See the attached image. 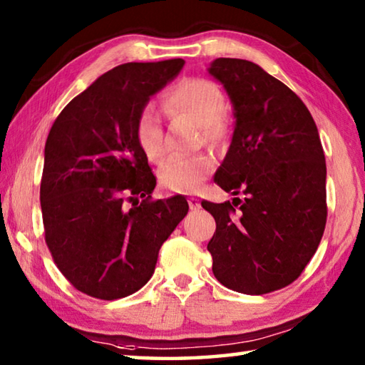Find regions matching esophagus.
Wrapping results in <instances>:
<instances>
[{
  "instance_id": "obj_1",
  "label": "esophagus",
  "mask_w": 365,
  "mask_h": 365,
  "mask_svg": "<svg viewBox=\"0 0 365 365\" xmlns=\"http://www.w3.org/2000/svg\"><path fill=\"white\" fill-rule=\"evenodd\" d=\"M188 205H190V209L191 211H196V209L201 207V201L197 200V197H190L188 200Z\"/></svg>"
}]
</instances>
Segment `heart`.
Segmentation results:
<instances>
[{
    "label": "heart",
    "instance_id": "1",
    "mask_svg": "<svg viewBox=\"0 0 365 365\" xmlns=\"http://www.w3.org/2000/svg\"><path fill=\"white\" fill-rule=\"evenodd\" d=\"M168 109L174 114H182L196 122L201 128L202 138L207 143H219L227 137L224 120L225 98L222 90L211 80L187 78L177 83L165 96ZM135 135L148 159L159 160L165 153L163 120L156 109L146 106L141 109L135 123ZM214 169L211 156L201 154L195 158L174 156L159 168V182L164 188L191 193L206 182Z\"/></svg>",
    "mask_w": 365,
    "mask_h": 365
}]
</instances>
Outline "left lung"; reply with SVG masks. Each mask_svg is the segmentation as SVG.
Returning a JSON list of instances; mask_svg holds the SVG:
<instances>
[{"label":"left lung","instance_id":"1","mask_svg":"<svg viewBox=\"0 0 365 365\" xmlns=\"http://www.w3.org/2000/svg\"><path fill=\"white\" fill-rule=\"evenodd\" d=\"M207 72L235 117L214 182L245 193L232 205L201 202L217 225L207 243L212 272L233 292H275L298 279L325 230L327 168L316 122L285 83L251 61L219 58Z\"/></svg>","mask_w":365,"mask_h":365}]
</instances>
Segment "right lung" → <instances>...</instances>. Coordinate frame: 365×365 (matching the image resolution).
Listing matches in <instances>:
<instances>
[{"instance_id": "add662e5", "label": "right lung", "mask_w": 365, "mask_h": 365, "mask_svg": "<svg viewBox=\"0 0 365 365\" xmlns=\"http://www.w3.org/2000/svg\"><path fill=\"white\" fill-rule=\"evenodd\" d=\"M183 64L117 66L49 130L40 187L46 245L66 279L93 298L119 299L145 287L160 246L188 212L182 195L150 201L156 177L135 135L141 109Z\"/></svg>"}]
</instances>
